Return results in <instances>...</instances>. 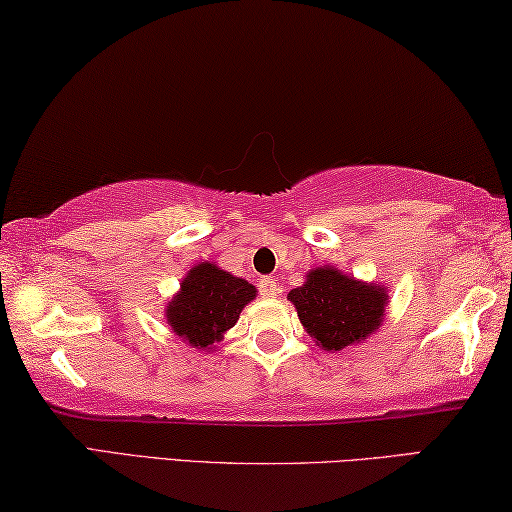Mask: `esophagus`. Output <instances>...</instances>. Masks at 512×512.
Here are the masks:
<instances>
[{
  "label": "esophagus",
  "mask_w": 512,
  "mask_h": 512,
  "mask_svg": "<svg viewBox=\"0 0 512 512\" xmlns=\"http://www.w3.org/2000/svg\"><path fill=\"white\" fill-rule=\"evenodd\" d=\"M258 292H261V297L265 299H274L279 297V285H276L272 276H263V279H258Z\"/></svg>",
  "instance_id": "34e87169"
}]
</instances>
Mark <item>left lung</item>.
<instances>
[{
	"label": "left lung",
	"instance_id": "left-lung-1",
	"mask_svg": "<svg viewBox=\"0 0 512 512\" xmlns=\"http://www.w3.org/2000/svg\"><path fill=\"white\" fill-rule=\"evenodd\" d=\"M290 301L297 306L303 328L324 351H342L382 324L387 292L333 267H319L308 274L306 285L290 292Z\"/></svg>",
	"mask_w": 512,
	"mask_h": 512
}]
</instances>
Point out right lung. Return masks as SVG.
<instances>
[{"label":"right lung","instance_id":"obj_1","mask_svg":"<svg viewBox=\"0 0 512 512\" xmlns=\"http://www.w3.org/2000/svg\"><path fill=\"white\" fill-rule=\"evenodd\" d=\"M256 297V288L211 263L195 265L182 281V290L166 306L173 333L191 346L206 348L233 328L240 310Z\"/></svg>","mask_w":512,"mask_h":512}]
</instances>
